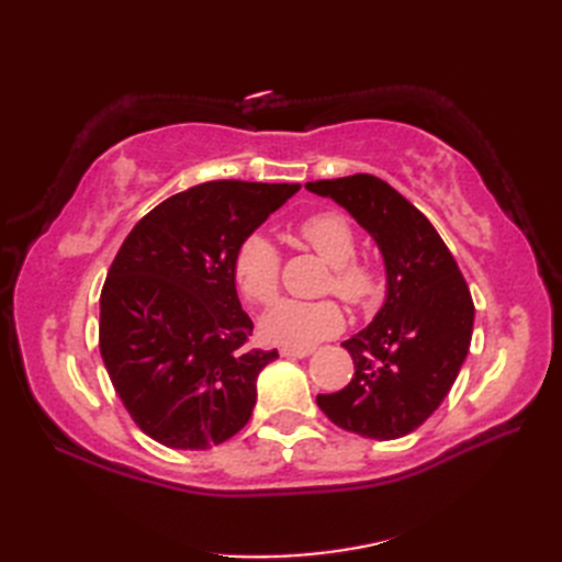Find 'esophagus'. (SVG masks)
Instances as JSON below:
<instances>
[{
    "label": "esophagus",
    "mask_w": 562,
    "mask_h": 562,
    "mask_svg": "<svg viewBox=\"0 0 562 562\" xmlns=\"http://www.w3.org/2000/svg\"><path fill=\"white\" fill-rule=\"evenodd\" d=\"M314 352V348H282V357H292V360H302V357H308Z\"/></svg>",
    "instance_id": "34e87169"
}]
</instances>
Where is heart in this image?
Masks as SVG:
<instances>
[{"label":"heart","instance_id":"heart-1","mask_svg":"<svg viewBox=\"0 0 562 562\" xmlns=\"http://www.w3.org/2000/svg\"><path fill=\"white\" fill-rule=\"evenodd\" d=\"M300 234L316 254L330 262L326 290L352 306H372L381 294V278L372 262L355 258L357 236L340 212H316L300 224ZM282 256L268 236L250 234L234 256V280L250 302L266 304L280 288ZM342 308L333 300H280L260 318L262 338L284 348H308L338 333Z\"/></svg>","mask_w":562,"mask_h":562}]
</instances>
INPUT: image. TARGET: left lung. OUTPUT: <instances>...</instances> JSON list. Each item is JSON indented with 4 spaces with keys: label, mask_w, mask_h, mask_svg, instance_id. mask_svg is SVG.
Returning a JSON list of instances; mask_svg holds the SVG:
<instances>
[{
    "label": "left lung",
    "mask_w": 562,
    "mask_h": 562,
    "mask_svg": "<svg viewBox=\"0 0 562 562\" xmlns=\"http://www.w3.org/2000/svg\"><path fill=\"white\" fill-rule=\"evenodd\" d=\"M336 200L374 238L386 268V302L342 342L355 376L318 393L330 423L369 439L411 435L445 401L469 355L473 300L457 260L425 214L369 173L306 183Z\"/></svg>",
    "instance_id": "8db88e82"
}]
</instances>
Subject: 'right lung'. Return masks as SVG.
Instances as JSON below:
<instances>
[{"instance_id": "add662e5", "label": "right lung", "mask_w": 562, "mask_h": 562, "mask_svg": "<svg viewBox=\"0 0 562 562\" xmlns=\"http://www.w3.org/2000/svg\"><path fill=\"white\" fill-rule=\"evenodd\" d=\"M296 183L210 181L171 195L127 234L101 292L99 348L142 432L210 449L254 413L256 379L278 350H248L234 256Z\"/></svg>"}]
</instances>
